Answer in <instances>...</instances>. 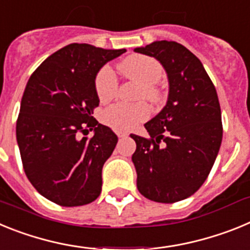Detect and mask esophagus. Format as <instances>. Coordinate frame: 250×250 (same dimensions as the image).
<instances>
[{"mask_svg":"<svg viewBox=\"0 0 250 250\" xmlns=\"http://www.w3.org/2000/svg\"><path fill=\"white\" fill-rule=\"evenodd\" d=\"M118 136H119V138H127V136H129V134H127V132H125V131H119Z\"/></svg>","mask_w":250,"mask_h":250,"instance_id":"obj_1","label":"esophagus"}]
</instances>
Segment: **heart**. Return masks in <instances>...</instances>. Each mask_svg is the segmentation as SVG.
I'll list each match as a JSON object with an SVG mask.
<instances>
[{
  "label": "heart",
  "mask_w": 250,
  "mask_h": 250,
  "mask_svg": "<svg viewBox=\"0 0 250 250\" xmlns=\"http://www.w3.org/2000/svg\"><path fill=\"white\" fill-rule=\"evenodd\" d=\"M118 70L125 80L140 85L138 99H146L154 105L164 100V95L155 85L164 75V67L158 60L146 55H130L118 63ZM118 79L107 66L103 67L95 79V90L101 103L114 99L118 94ZM150 116L149 106L145 103L134 105L115 104L104 111L103 120L116 130L129 131Z\"/></svg>",
  "instance_id": "heart-1"
}]
</instances>
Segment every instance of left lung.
Returning a JSON list of instances; mask_svg holds the SVG:
<instances>
[{
    "label": "left lung",
    "mask_w": 250,
    "mask_h": 250,
    "mask_svg": "<svg viewBox=\"0 0 250 250\" xmlns=\"http://www.w3.org/2000/svg\"><path fill=\"white\" fill-rule=\"evenodd\" d=\"M135 52L155 57L169 80L165 107L144 126L149 138L131 134L138 190L158 203L193 195L207 180L223 138L222 111L214 83L200 60L175 41H155Z\"/></svg>",
    "instance_id": "left-lung-1"
}]
</instances>
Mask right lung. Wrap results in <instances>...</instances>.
<instances>
[{"label": "right lung", "mask_w": 250, "mask_h": 250, "mask_svg": "<svg viewBox=\"0 0 250 250\" xmlns=\"http://www.w3.org/2000/svg\"><path fill=\"white\" fill-rule=\"evenodd\" d=\"M71 43L48 56L31 75L22 96L16 138L26 176L46 199L80 207L101 193V171L118 136L99 124L95 79L125 52ZM92 129L94 136L81 138Z\"/></svg>", "instance_id": "add662e5"}]
</instances>
